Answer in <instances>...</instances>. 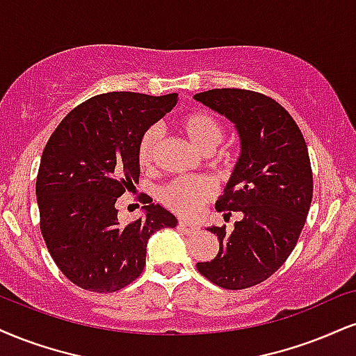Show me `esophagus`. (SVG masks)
Wrapping results in <instances>:
<instances>
[{
    "label": "esophagus",
    "mask_w": 356,
    "mask_h": 356,
    "mask_svg": "<svg viewBox=\"0 0 356 356\" xmlns=\"http://www.w3.org/2000/svg\"><path fill=\"white\" fill-rule=\"evenodd\" d=\"M177 227H179V229L182 230L184 234H187V235L199 232V227L192 225V224H189V222H184V220H181V222H179V224H177Z\"/></svg>",
    "instance_id": "obj_1"
}]
</instances>
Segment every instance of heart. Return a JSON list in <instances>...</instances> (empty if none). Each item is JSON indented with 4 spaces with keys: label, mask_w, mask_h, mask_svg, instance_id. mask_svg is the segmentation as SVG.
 <instances>
[{
    "label": "heart",
    "mask_w": 356,
    "mask_h": 356,
    "mask_svg": "<svg viewBox=\"0 0 356 356\" xmlns=\"http://www.w3.org/2000/svg\"><path fill=\"white\" fill-rule=\"evenodd\" d=\"M179 129L191 140L199 152L211 154L224 139V127L220 121L212 114L194 111L182 115L179 121ZM161 140V129L151 126L140 136L137 144V159L140 165H151L156 156L157 144ZM216 187L207 179L181 177L169 182L161 191V202L167 209L184 217H192L202 209V205L212 199Z\"/></svg>",
    "instance_id": "obj_1"
}]
</instances>
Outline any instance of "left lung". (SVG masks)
I'll return each instance as SVG.
<instances>
[{
    "mask_svg": "<svg viewBox=\"0 0 356 356\" xmlns=\"http://www.w3.org/2000/svg\"><path fill=\"white\" fill-rule=\"evenodd\" d=\"M194 97L235 124L242 147L216 205L241 212L242 220L232 232L225 225L209 229L219 238V254L197 270L225 290L250 289L285 264L305 225L314 195L305 139L289 111L265 94L224 88Z\"/></svg>",
    "mask_w": 356,
    "mask_h": 356,
    "instance_id": "left-lung-1",
    "label": "left lung"
}]
</instances>
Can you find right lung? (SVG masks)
<instances>
[{
    "instance_id": "right-lung-1",
    "label": "right lung",
    "mask_w": 356,
    "mask_h": 356,
    "mask_svg": "<svg viewBox=\"0 0 356 356\" xmlns=\"http://www.w3.org/2000/svg\"><path fill=\"white\" fill-rule=\"evenodd\" d=\"M177 94L106 92L59 122L36 179L42 238L58 268L89 292H118L144 270L149 237L177 219L140 194L145 217L121 225L115 200L139 181L137 144Z\"/></svg>"
}]
</instances>
